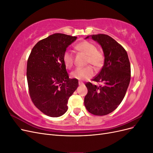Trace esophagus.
I'll return each mask as SVG.
<instances>
[{"mask_svg": "<svg viewBox=\"0 0 153 153\" xmlns=\"http://www.w3.org/2000/svg\"><path fill=\"white\" fill-rule=\"evenodd\" d=\"M78 84H79V85H84V83L80 81L79 82H78Z\"/></svg>", "mask_w": 153, "mask_h": 153, "instance_id": "obj_1", "label": "esophagus"}]
</instances>
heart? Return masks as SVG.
<instances>
[{
    "instance_id": "obj_1",
    "label": "heart",
    "mask_w": 153,
    "mask_h": 153,
    "mask_svg": "<svg viewBox=\"0 0 153 153\" xmlns=\"http://www.w3.org/2000/svg\"><path fill=\"white\" fill-rule=\"evenodd\" d=\"M75 48L79 52L87 55L86 64H91L95 69L101 68L104 63V55L99 52L96 45L87 41H83L78 43ZM63 62L68 68H71L74 62L73 53L69 50H66L62 55ZM94 70L91 66L84 68H77L71 73L73 78L78 80H85L94 75Z\"/></svg>"
}]
</instances>
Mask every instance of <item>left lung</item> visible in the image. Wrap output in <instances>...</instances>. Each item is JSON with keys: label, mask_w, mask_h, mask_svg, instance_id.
Instances as JSON below:
<instances>
[{"label": "left lung", "mask_w": 153, "mask_h": 153, "mask_svg": "<svg viewBox=\"0 0 153 153\" xmlns=\"http://www.w3.org/2000/svg\"><path fill=\"white\" fill-rule=\"evenodd\" d=\"M91 36L101 46L105 56L104 65L92 81L103 85L86 83L84 105L88 112L101 116L113 112L122 102L130 82L131 67L126 51L115 39L103 34Z\"/></svg>", "instance_id": "8db88e82"}]
</instances>
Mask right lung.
<instances>
[{"mask_svg": "<svg viewBox=\"0 0 153 153\" xmlns=\"http://www.w3.org/2000/svg\"><path fill=\"white\" fill-rule=\"evenodd\" d=\"M77 38L64 34L50 35L37 43L27 61V78L32 103L41 112L57 117L68 110V100L78 86L69 78L64 52Z\"/></svg>", "mask_w": 153, "mask_h": 153, "instance_id": "obj_1", "label": "right lung"}]
</instances>
